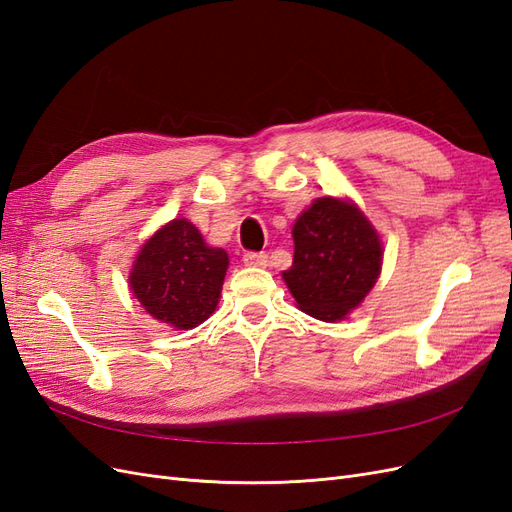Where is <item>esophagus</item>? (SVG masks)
I'll return each mask as SVG.
<instances>
[{
    "label": "esophagus",
    "instance_id": "34e87169",
    "mask_svg": "<svg viewBox=\"0 0 512 512\" xmlns=\"http://www.w3.org/2000/svg\"><path fill=\"white\" fill-rule=\"evenodd\" d=\"M243 262L247 267H267L269 265V256L265 252H247L243 256Z\"/></svg>",
    "mask_w": 512,
    "mask_h": 512
}]
</instances>
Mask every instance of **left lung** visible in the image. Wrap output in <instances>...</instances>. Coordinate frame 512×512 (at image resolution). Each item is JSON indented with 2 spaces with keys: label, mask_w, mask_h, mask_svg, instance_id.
<instances>
[{
  "label": "left lung",
  "mask_w": 512,
  "mask_h": 512,
  "mask_svg": "<svg viewBox=\"0 0 512 512\" xmlns=\"http://www.w3.org/2000/svg\"><path fill=\"white\" fill-rule=\"evenodd\" d=\"M292 239V267L282 277L299 309L324 322L344 320L380 275L376 228L352 200L324 196L299 215Z\"/></svg>",
  "instance_id": "1"
}]
</instances>
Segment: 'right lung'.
Wrapping results in <instances>:
<instances>
[{
	"mask_svg": "<svg viewBox=\"0 0 512 512\" xmlns=\"http://www.w3.org/2000/svg\"><path fill=\"white\" fill-rule=\"evenodd\" d=\"M226 269L222 247L207 245L192 222L177 218L141 247L128 284L147 314L185 331L215 312Z\"/></svg>",
	"mask_w": 512,
	"mask_h": 512,
	"instance_id": "1",
	"label": "right lung"
}]
</instances>
